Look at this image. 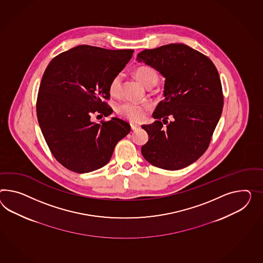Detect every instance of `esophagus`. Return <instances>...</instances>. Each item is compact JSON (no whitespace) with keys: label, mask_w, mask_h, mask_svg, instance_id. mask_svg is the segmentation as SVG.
I'll list each match as a JSON object with an SVG mask.
<instances>
[{"label":"esophagus","mask_w":263,"mask_h":263,"mask_svg":"<svg viewBox=\"0 0 263 263\" xmlns=\"http://www.w3.org/2000/svg\"><path fill=\"white\" fill-rule=\"evenodd\" d=\"M130 128L133 130H136V129H138V128H140V126L139 125H137V124H134V123H132L130 124Z\"/></svg>","instance_id":"34e87169"}]
</instances>
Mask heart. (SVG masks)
Here are the masks:
<instances>
[{
	"label": "heart",
	"mask_w": 263,
	"mask_h": 263,
	"mask_svg": "<svg viewBox=\"0 0 263 263\" xmlns=\"http://www.w3.org/2000/svg\"><path fill=\"white\" fill-rule=\"evenodd\" d=\"M135 76L137 80L146 88L155 87L158 82V74L151 67L142 66L135 68ZM121 74L115 75L108 85V92L111 96H118L121 89ZM148 107L145 105H139L132 102H126L117 108V112L123 118L130 122H141L147 112Z\"/></svg>",
	"instance_id": "obj_1"
}]
</instances>
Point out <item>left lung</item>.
<instances>
[{
    "instance_id": "obj_1",
    "label": "left lung",
    "mask_w": 263,
    "mask_h": 263,
    "mask_svg": "<svg viewBox=\"0 0 263 263\" xmlns=\"http://www.w3.org/2000/svg\"><path fill=\"white\" fill-rule=\"evenodd\" d=\"M136 60L165 78V98L153 115L156 121L142 126L148 135L142 155L158 168H185L206 152L221 116L223 93L218 71L207 56L184 44L145 49ZM168 117L172 122H167Z\"/></svg>"
}]
</instances>
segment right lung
I'll list each match as a JSON object with an SVG mask.
<instances>
[{
	"mask_svg": "<svg viewBox=\"0 0 263 263\" xmlns=\"http://www.w3.org/2000/svg\"><path fill=\"white\" fill-rule=\"evenodd\" d=\"M134 49H106L81 45L57 55L42 77L36 110L42 134L56 160L78 174L108 164L115 146L130 132L129 124L112 117L96 123L112 109L108 85L130 60Z\"/></svg>",
	"mask_w": 263,
	"mask_h": 263,
	"instance_id": "add662e5",
	"label": "right lung"
}]
</instances>
